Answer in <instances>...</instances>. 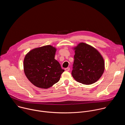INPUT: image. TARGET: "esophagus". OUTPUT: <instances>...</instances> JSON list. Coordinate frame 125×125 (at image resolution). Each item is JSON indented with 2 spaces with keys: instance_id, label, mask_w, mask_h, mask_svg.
I'll return each instance as SVG.
<instances>
[{
  "instance_id": "34e87169",
  "label": "esophagus",
  "mask_w": 125,
  "mask_h": 125,
  "mask_svg": "<svg viewBox=\"0 0 125 125\" xmlns=\"http://www.w3.org/2000/svg\"><path fill=\"white\" fill-rule=\"evenodd\" d=\"M65 70L66 71H70V68H69V67H67V68H66L65 69Z\"/></svg>"
}]
</instances>
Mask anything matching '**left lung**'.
<instances>
[{
  "label": "left lung",
  "instance_id": "8db88e82",
  "mask_svg": "<svg viewBox=\"0 0 125 125\" xmlns=\"http://www.w3.org/2000/svg\"><path fill=\"white\" fill-rule=\"evenodd\" d=\"M74 61L72 75L78 82L91 84L102 76L105 63L99 51L92 46L81 42L74 47Z\"/></svg>",
  "mask_w": 125,
  "mask_h": 125
}]
</instances>
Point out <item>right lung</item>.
<instances>
[{"mask_svg": "<svg viewBox=\"0 0 125 125\" xmlns=\"http://www.w3.org/2000/svg\"><path fill=\"white\" fill-rule=\"evenodd\" d=\"M56 51L55 47L48 45L34 48L26 55L24 73L34 85L48 88L59 81L64 70L54 59Z\"/></svg>", "mask_w": 125, "mask_h": 125, "instance_id": "add662e5", "label": "right lung"}]
</instances>
